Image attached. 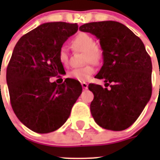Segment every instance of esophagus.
<instances>
[{
    "instance_id": "34e87169",
    "label": "esophagus",
    "mask_w": 160,
    "mask_h": 160,
    "mask_svg": "<svg viewBox=\"0 0 160 160\" xmlns=\"http://www.w3.org/2000/svg\"><path fill=\"white\" fill-rule=\"evenodd\" d=\"M82 88L84 89V90H87L88 89V84H87V82H82Z\"/></svg>"
}]
</instances>
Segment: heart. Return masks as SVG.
Wrapping results in <instances>:
<instances>
[{
    "label": "heart",
    "instance_id": "obj_1",
    "mask_svg": "<svg viewBox=\"0 0 160 160\" xmlns=\"http://www.w3.org/2000/svg\"><path fill=\"white\" fill-rule=\"evenodd\" d=\"M71 46L78 51L84 53V62H90L94 65L101 64L104 58L103 49L95 43L91 35L86 32H80L71 42ZM58 59L63 66H67L69 63V54L67 48L62 46L58 51ZM95 69L92 65H87L81 68H76L70 72L69 76L78 81L86 82L93 75Z\"/></svg>",
    "mask_w": 160,
    "mask_h": 160
}]
</instances>
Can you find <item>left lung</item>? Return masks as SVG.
<instances>
[{
  "mask_svg": "<svg viewBox=\"0 0 160 160\" xmlns=\"http://www.w3.org/2000/svg\"><path fill=\"white\" fill-rule=\"evenodd\" d=\"M95 35L104 51L103 66L95 76L105 87L89 85L94 94L90 112L104 129L123 131L140 115L152 91L151 57L138 37L122 24L113 21L91 22L79 27Z\"/></svg>",
  "mask_w": 160,
  "mask_h": 160,
  "instance_id": "obj_1",
  "label": "left lung"
}]
</instances>
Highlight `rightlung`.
<instances>
[{"label":"right lung","mask_w":160,"mask_h":160,"mask_svg":"<svg viewBox=\"0 0 160 160\" xmlns=\"http://www.w3.org/2000/svg\"><path fill=\"white\" fill-rule=\"evenodd\" d=\"M78 29L77 24H42L14 47L6 72L11 106L18 119L34 132L60 128L82 94L81 84L74 79L66 78L62 84L49 82L65 71L58 51Z\"/></svg>","instance_id":"right-lung-1"}]
</instances>
